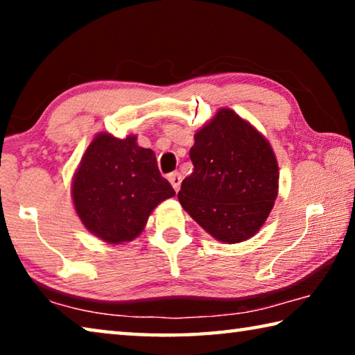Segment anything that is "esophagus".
Instances as JSON below:
<instances>
[{
    "instance_id": "esophagus-1",
    "label": "esophagus",
    "mask_w": 355,
    "mask_h": 355,
    "mask_svg": "<svg viewBox=\"0 0 355 355\" xmlns=\"http://www.w3.org/2000/svg\"><path fill=\"white\" fill-rule=\"evenodd\" d=\"M167 180H169V182H171L173 189H175V191L180 189V184H182V175H180L178 172L169 173V175H167Z\"/></svg>"
}]
</instances>
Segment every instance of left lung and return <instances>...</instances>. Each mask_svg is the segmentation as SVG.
I'll return each mask as SVG.
<instances>
[{
  "label": "left lung",
  "instance_id": "obj_1",
  "mask_svg": "<svg viewBox=\"0 0 355 355\" xmlns=\"http://www.w3.org/2000/svg\"><path fill=\"white\" fill-rule=\"evenodd\" d=\"M194 171L178 192L184 211L220 243L245 241L260 230L279 192V164L260 131L222 107L194 135Z\"/></svg>",
  "mask_w": 355,
  "mask_h": 355
}]
</instances>
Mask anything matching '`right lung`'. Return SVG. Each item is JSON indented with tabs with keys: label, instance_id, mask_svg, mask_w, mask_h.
Here are the masks:
<instances>
[{
	"label": "right lung",
	"instance_id": "right-lung-1",
	"mask_svg": "<svg viewBox=\"0 0 355 355\" xmlns=\"http://www.w3.org/2000/svg\"><path fill=\"white\" fill-rule=\"evenodd\" d=\"M137 137L98 133L84 152L71 182V199L84 227L103 241H133L150 213L175 191L161 177L153 150Z\"/></svg>",
	"mask_w": 355,
	"mask_h": 355
}]
</instances>
